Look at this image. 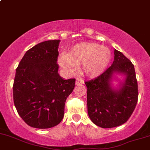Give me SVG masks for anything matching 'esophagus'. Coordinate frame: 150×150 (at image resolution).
<instances>
[{
  "mask_svg": "<svg viewBox=\"0 0 150 150\" xmlns=\"http://www.w3.org/2000/svg\"><path fill=\"white\" fill-rule=\"evenodd\" d=\"M75 84H76V85H83V84H84V80H82V79L77 78Z\"/></svg>",
  "mask_w": 150,
  "mask_h": 150,
  "instance_id": "1",
  "label": "esophagus"
}]
</instances>
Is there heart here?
Wrapping results in <instances>:
<instances>
[{
  "instance_id": "1",
  "label": "heart",
  "mask_w": 150,
  "mask_h": 150,
  "mask_svg": "<svg viewBox=\"0 0 150 150\" xmlns=\"http://www.w3.org/2000/svg\"><path fill=\"white\" fill-rule=\"evenodd\" d=\"M111 60L109 49L96 43H81L75 46L68 55H61L59 63L65 70L73 72L76 65H84V71L91 76L105 70Z\"/></svg>"
}]
</instances>
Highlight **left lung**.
<instances>
[{
  "instance_id": "8db88e82",
  "label": "left lung",
  "mask_w": 150,
  "mask_h": 150,
  "mask_svg": "<svg viewBox=\"0 0 150 150\" xmlns=\"http://www.w3.org/2000/svg\"><path fill=\"white\" fill-rule=\"evenodd\" d=\"M114 72L126 75L120 90H114L110 85ZM85 83L88 88V113L94 124L112 128L129 120L137 103L138 85L134 65L121 52L115 50L111 66Z\"/></svg>"
}]
</instances>
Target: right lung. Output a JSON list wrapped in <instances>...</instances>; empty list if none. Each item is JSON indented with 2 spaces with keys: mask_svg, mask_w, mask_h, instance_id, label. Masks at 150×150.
<instances>
[{
  "mask_svg": "<svg viewBox=\"0 0 150 150\" xmlns=\"http://www.w3.org/2000/svg\"><path fill=\"white\" fill-rule=\"evenodd\" d=\"M60 40L44 41L24 55L16 68L13 101L18 113L28 125L47 129L62 121L67 97L75 88V79L59 75Z\"/></svg>",
  "mask_w": 150,
  "mask_h": 150,
  "instance_id": "obj_1",
  "label": "right lung"
}]
</instances>
